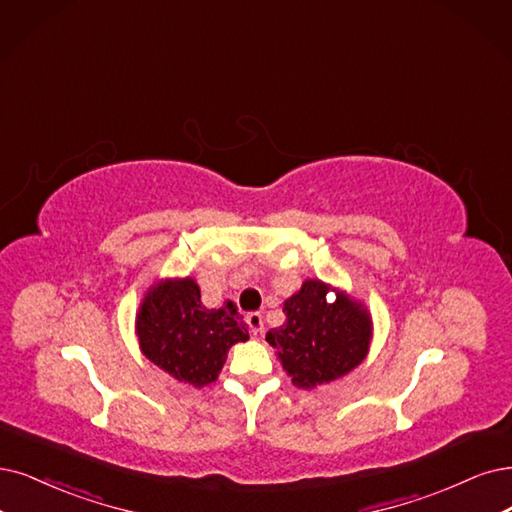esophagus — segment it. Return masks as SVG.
Masks as SVG:
<instances>
[{"label": "esophagus", "instance_id": "34e87169", "mask_svg": "<svg viewBox=\"0 0 512 512\" xmlns=\"http://www.w3.org/2000/svg\"><path fill=\"white\" fill-rule=\"evenodd\" d=\"M246 325H249L251 333H261L263 331V316L259 312H249L246 314Z\"/></svg>", "mask_w": 512, "mask_h": 512}]
</instances>
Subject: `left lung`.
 <instances>
[{
    "mask_svg": "<svg viewBox=\"0 0 512 512\" xmlns=\"http://www.w3.org/2000/svg\"><path fill=\"white\" fill-rule=\"evenodd\" d=\"M329 293L331 287L325 282L306 280L299 293L285 301L287 323L266 335L299 388L337 380L361 365L369 350L367 310L339 291L327 301Z\"/></svg>",
    "mask_w": 512,
    "mask_h": 512,
    "instance_id": "obj_1",
    "label": "left lung"
}]
</instances>
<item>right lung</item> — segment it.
Here are the masks:
<instances>
[{"label": "right lung", "instance_id": "obj_1", "mask_svg": "<svg viewBox=\"0 0 512 512\" xmlns=\"http://www.w3.org/2000/svg\"><path fill=\"white\" fill-rule=\"evenodd\" d=\"M143 354L175 380L194 388L217 380L227 350L249 339L232 301L208 310L192 278L166 280L151 289L137 316Z\"/></svg>", "mask_w": 512, "mask_h": 512}]
</instances>
